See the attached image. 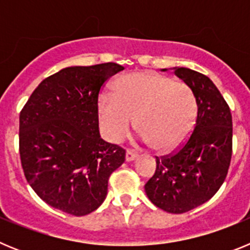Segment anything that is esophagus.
I'll use <instances>...</instances> for the list:
<instances>
[{
	"mask_svg": "<svg viewBox=\"0 0 250 250\" xmlns=\"http://www.w3.org/2000/svg\"><path fill=\"white\" fill-rule=\"evenodd\" d=\"M138 158V154H136L135 151H132V150H126V155H125V159H126V161H132L135 160V159Z\"/></svg>",
	"mask_w": 250,
	"mask_h": 250,
	"instance_id": "1",
	"label": "esophagus"
}]
</instances>
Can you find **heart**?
Returning a JSON list of instances; mask_svg holds the SVG:
<instances>
[{
  "instance_id": "obj_1",
  "label": "heart",
  "mask_w": 250,
  "mask_h": 250,
  "mask_svg": "<svg viewBox=\"0 0 250 250\" xmlns=\"http://www.w3.org/2000/svg\"><path fill=\"white\" fill-rule=\"evenodd\" d=\"M198 105L190 86L155 72H132L115 83L114 96L99 99L104 136L120 143L136 125L144 140L161 152L178 149L190 135Z\"/></svg>"
}]
</instances>
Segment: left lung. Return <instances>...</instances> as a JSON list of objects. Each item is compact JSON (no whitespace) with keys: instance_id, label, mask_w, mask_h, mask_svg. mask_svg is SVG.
<instances>
[{"instance_id":"left-lung-1","label":"left lung","mask_w":250,"mask_h":250,"mask_svg":"<svg viewBox=\"0 0 250 250\" xmlns=\"http://www.w3.org/2000/svg\"><path fill=\"white\" fill-rule=\"evenodd\" d=\"M174 72L195 95V126L178 151L156 156L155 174L145 191L158 208L182 214L208 202L224 183L231 159L233 123L228 104L209 77L187 67H174Z\"/></svg>"}]
</instances>
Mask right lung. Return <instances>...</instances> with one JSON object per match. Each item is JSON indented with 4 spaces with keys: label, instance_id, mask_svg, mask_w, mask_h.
<instances>
[{
    "label": "right lung",
    "instance_id": "obj_1",
    "mask_svg": "<svg viewBox=\"0 0 250 250\" xmlns=\"http://www.w3.org/2000/svg\"><path fill=\"white\" fill-rule=\"evenodd\" d=\"M124 70L114 62L71 66L46 77L20 112V158L26 180L50 207L81 216L96 210L125 150L103 140L101 87Z\"/></svg>",
    "mask_w": 250,
    "mask_h": 250
}]
</instances>
